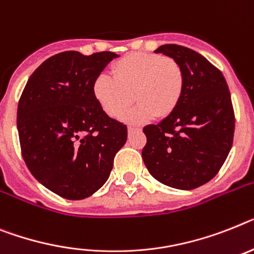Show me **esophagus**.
<instances>
[{
	"mask_svg": "<svg viewBox=\"0 0 254 254\" xmlns=\"http://www.w3.org/2000/svg\"><path fill=\"white\" fill-rule=\"evenodd\" d=\"M138 130H139V127H127V131H129V133H134V131H138Z\"/></svg>",
	"mask_w": 254,
	"mask_h": 254,
	"instance_id": "esophagus-1",
	"label": "esophagus"
}]
</instances>
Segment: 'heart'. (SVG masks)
I'll use <instances>...</instances> for the list:
<instances>
[{
	"label": "heart",
	"mask_w": 254,
	"mask_h": 254,
	"mask_svg": "<svg viewBox=\"0 0 254 254\" xmlns=\"http://www.w3.org/2000/svg\"><path fill=\"white\" fill-rule=\"evenodd\" d=\"M185 71L170 57L155 53H130L115 62L112 76L99 74L93 84L98 104L110 117L124 116L127 123H144L153 116H169L182 99Z\"/></svg>",
	"instance_id": "1"
}]
</instances>
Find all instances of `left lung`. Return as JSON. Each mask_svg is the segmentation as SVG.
<instances>
[{
	"instance_id": "left-lung-1",
	"label": "left lung",
	"mask_w": 254,
	"mask_h": 254,
	"mask_svg": "<svg viewBox=\"0 0 254 254\" xmlns=\"http://www.w3.org/2000/svg\"><path fill=\"white\" fill-rule=\"evenodd\" d=\"M155 53L176 59L185 71V90L176 110L147 125L144 165L159 182L192 190L219 172L232 147L235 115L222 72L201 54L168 44Z\"/></svg>"
}]
</instances>
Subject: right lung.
I'll use <instances>...</instances> for the list:
<instances>
[{
  "instance_id": "obj_1",
  "label": "right lung",
  "mask_w": 254,
  "mask_h": 254,
  "mask_svg": "<svg viewBox=\"0 0 254 254\" xmlns=\"http://www.w3.org/2000/svg\"><path fill=\"white\" fill-rule=\"evenodd\" d=\"M117 57L53 55L31 74L19 99L23 159L38 182L64 199H85L101 189L127 142V125L111 119L93 94L95 78Z\"/></svg>"
}]
</instances>
